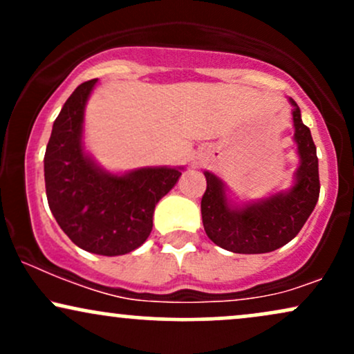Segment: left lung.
I'll return each mask as SVG.
<instances>
[{"mask_svg": "<svg viewBox=\"0 0 354 354\" xmlns=\"http://www.w3.org/2000/svg\"><path fill=\"white\" fill-rule=\"evenodd\" d=\"M290 103L293 106V141L299 158L290 188L263 200L236 203L221 178L205 171L203 226L211 241L223 250L239 254H261L278 250L299 233L318 203L316 146L310 128L303 123L298 104L291 98Z\"/></svg>", "mask_w": 354, "mask_h": 354, "instance_id": "obj_1", "label": "left lung"}]
</instances>
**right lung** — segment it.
<instances>
[{
  "mask_svg": "<svg viewBox=\"0 0 354 354\" xmlns=\"http://www.w3.org/2000/svg\"><path fill=\"white\" fill-rule=\"evenodd\" d=\"M98 80L73 91L53 123L44 153L48 205L59 228L81 250L131 253L148 239L158 201L180 180L183 166H146L111 173L84 149V109Z\"/></svg>",
  "mask_w": 354,
  "mask_h": 354,
  "instance_id": "1",
  "label": "right lung"
}]
</instances>
